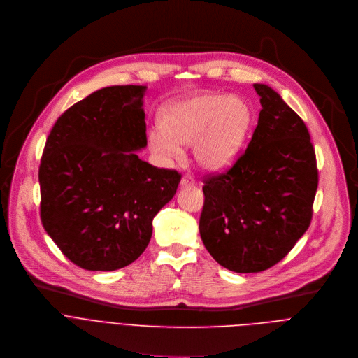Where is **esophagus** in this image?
I'll use <instances>...</instances> for the list:
<instances>
[{
  "instance_id": "34e87169",
  "label": "esophagus",
  "mask_w": 358,
  "mask_h": 358,
  "mask_svg": "<svg viewBox=\"0 0 358 358\" xmlns=\"http://www.w3.org/2000/svg\"><path fill=\"white\" fill-rule=\"evenodd\" d=\"M180 186L182 187H189V186H194V179L189 175H185L182 179H180Z\"/></svg>"
}]
</instances>
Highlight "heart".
Masks as SVG:
<instances>
[{"mask_svg": "<svg viewBox=\"0 0 358 358\" xmlns=\"http://www.w3.org/2000/svg\"><path fill=\"white\" fill-rule=\"evenodd\" d=\"M252 108L240 97L200 93L166 103L159 113L161 129L148 135V145L165 161L193 145V159L204 171L222 172L240 157L252 127Z\"/></svg>", "mask_w": 358, "mask_h": 358, "instance_id": "b5f03b06", "label": "heart"}]
</instances>
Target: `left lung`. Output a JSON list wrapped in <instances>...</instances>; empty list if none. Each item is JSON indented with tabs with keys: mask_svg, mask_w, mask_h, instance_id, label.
Instances as JSON below:
<instances>
[{
	"mask_svg": "<svg viewBox=\"0 0 358 358\" xmlns=\"http://www.w3.org/2000/svg\"><path fill=\"white\" fill-rule=\"evenodd\" d=\"M262 110L245 152L204 179L199 230L210 255L238 272L278 264L309 229L316 155L303 120L269 86L255 83Z\"/></svg>",
	"mask_w": 358,
	"mask_h": 358,
	"instance_id": "left-lung-1",
	"label": "left lung"
}]
</instances>
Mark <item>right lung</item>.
<instances>
[{"label": "right lung", "mask_w": 358, "mask_h": 358, "mask_svg": "<svg viewBox=\"0 0 358 358\" xmlns=\"http://www.w3.org/2000/svg\"><path fill=\"white\" fill-rule=\"evenodd\" d=\"M147 86L100 89L55 122L39 166L41 220L71 262L115 271L145 251L180 173L138 158L147 147Z\"/></svg>", "instance_id": "add662e5"}]
</instances>
